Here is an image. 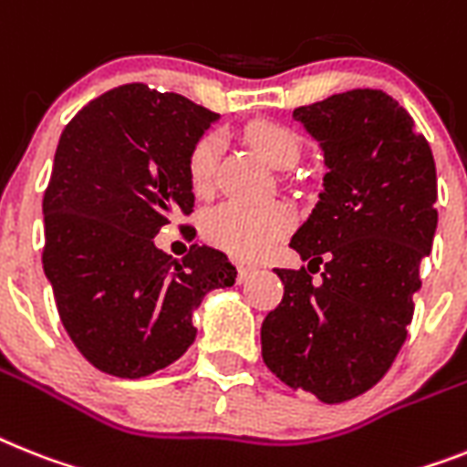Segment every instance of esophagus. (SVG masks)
<instances>
[{
    "mask_svg": "<svg viewBox=\"0 0 467 467\" xmlns=\"http://www.w3.org/2000/svg\"><path fill=\"white\" fill-rule=\"evenodd\" d=\"M253 275H255V269L253 267H238V281H241V284L243 281H248Z\"/></svg>",
    "mask_w": 467,
    "mask_h": 467,
    "instance_id": "1",
    "label": "esophagus"
}]
</instances>
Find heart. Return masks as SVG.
I'll return each mask as SVG.
<instances>
[{
  "label": "heart",
  "instance_id": "1",
  "mask_svg": "<svg viewBox=\"0 0 467 467\" xmlns=\"http://www.w3.org/2000/svg\"><path fill=\"white\" fill-rule=\"evenodd\" d=\"M245 140L257 155L275 169H291L300 157V140L294 130L276 121H253L245 129ZM219 161V138L205 133L192 142L186 160L191 188L198 195H207L214 186ZM291 229V212L281 202L265 207H245L224 202L205 214L202 231L210 243L226 250L238 260H257L269 245Z\"/></svg>",
  "mask_w": 467,
  "mask_h": 467
}]
</instances>
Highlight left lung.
<instances>
[{"label": "left lung", "mask_w": 467, "mask_h": 467, "mask_svg": "<svg viewBox=\"0 0 467 467\" xmlns=\"http://www.w3.org/2000/svg\"><path fill=\"white\" fill-rule=\"evenodd\" d=\"M294 119L325 152V188L291 238L307 269H276L284 298L262 322V358L291 389L344 403L387 375L408 337L437 231V169L387 92L331 95Z\"/></svg>", "instance_id": "left-lung-1"}]
</instances>
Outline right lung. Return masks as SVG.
<instances>
[{
  "mask_svg": "<svg viewBox=\"0 0 467 467\" xmlns=\"http://www.w3.org/2000/svg\"><path fill=\"white\" fill-rule=\"evenodd\" d=\"M219 114L176 92L129 83L88 102L61 133L42 200V267L61 325L88 363L121 379L148 377L195 341L192 312L234 286L222 250L183 262L155 236L195 195L186 160Z\"/></svg>",
  "mask_w": 467,
  "mask_h": 467,
  "instance_id": "add662e5",
  "label": "right lung"
}]
</instances>
